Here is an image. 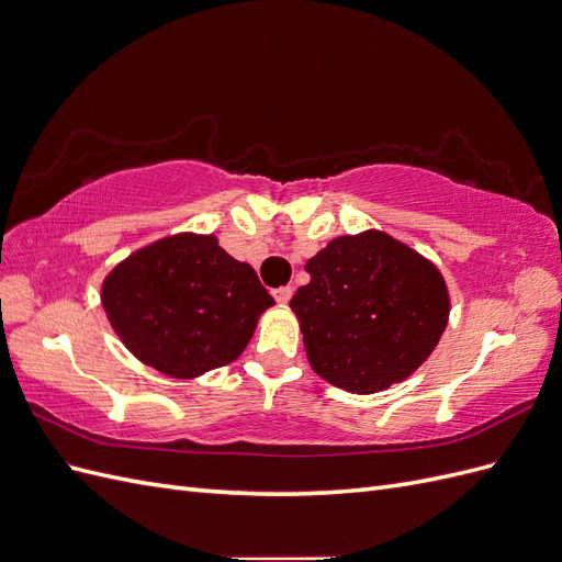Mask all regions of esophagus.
Returning a JSON list of instances; mask_svg holds the SVG:
<instances>
[{
	"label": "esophagus",
	"instance_id": "1",
	"mask_svg": "<svg viewBox=\"0 0 562 562\" xmlns=\"http://www.w3.org/2000/svg\"><path fill=\"white\" fill-rule=\"evenodd\" d=\"M291 297H293V288L291 285H283V288H277V291H274V300L279 304H288V302H291Z\"/></svg>",
	"mask_w": 562,
	"mask_h": 562
}]
</instances>
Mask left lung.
Instances as JSON below:
<instances>
[{
  "label": "left lung",
  "instance_id": "obj_1",
  "mask_svg": "<svg viewBox=\"0 0 562 562\" xmlns=\"http://www.w3.org/2000/svg\"><path fill=\"white\" fill-rule=\"evenodd\" d=\"M304 269L312 281L291 300L304 351L323 380L351 394L413 375L448 326L436 265L384 232L337 236Z\"/></svg>",
  "mask_w": 562,
  "mask_h": 562
}]
</instances>
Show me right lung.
<instances>
[{
	"mask_svg": "<svg viewBox=\"0 0 562 562\" xmlns=\"http://www.w3.org/2000/svg\"><path fill=\"white\" fill-rule=\"evenodd\" d=\"M271 304L255 269L201 234L135 250L103 283L114 333L143 363L176 380L239 359Z\"/></svg>",
	"mask_w": 562,
	"mask_h": 562,
	"instance_id": "add662e5",
	"label": "right lung"
}]
</instances>
